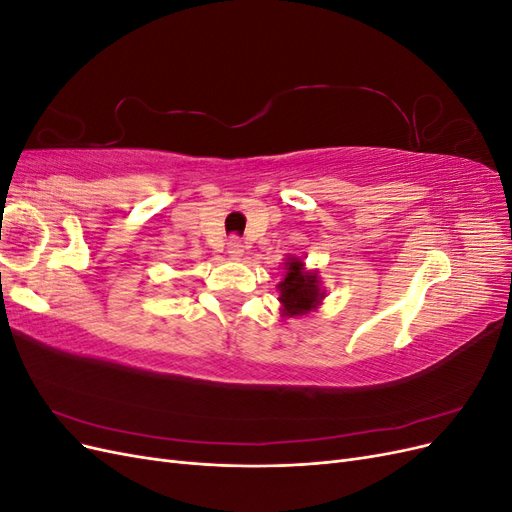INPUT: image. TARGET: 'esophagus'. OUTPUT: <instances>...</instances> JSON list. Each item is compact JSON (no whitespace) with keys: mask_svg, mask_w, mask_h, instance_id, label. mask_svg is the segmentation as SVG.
Listing matches in <instances>:
<instances>
[{"mask_svg":"<svg viewBox=\"0 0 512 512\" xmlns=\"http://www.w3.org/2000/svg\"><path fill=\"white\" fill-rule=\"evenodd\" d=\"M243 254H245L243 243H241L239 239H230V241H228V256H230L232 260H241Z\"/></svg>","mask_w":512,"mask_h":512,"instance_id":"esophagus-1","label":"esophagus"}]
</instances>
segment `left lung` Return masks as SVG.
<instances>
[{"instance_id": "left-lung-1", "label": "left lung", "mask_w": 512, "mask_h": 512, "mask_svg": "<svg viewBox=\"0 0 512 512\" xmlns=\"http://www.w3.org/2000/svg\"><path fill=\"white\" fill-rule=\"evenodd\" d=\"M277 290H280L277 301H280L282 316L286 318H297L316 312L324 297H327V290L322 288L318 271L307 269L303 258L292 254L284 258V277L277 284Z\"/></svg>"}]
</instances>
